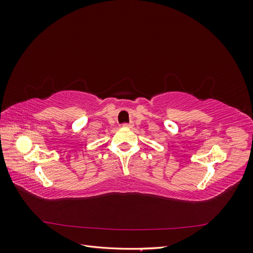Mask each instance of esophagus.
Segmentation results:
<instances>
[{
  "label": "esophagus",
  "mask_w": 253,
  "mask_h": 253,
  "mask_svg": "<svg viewBox=\"0 0 253 253\" xmlns=\"http://www.w3.org/2000/svg\"><path fill=\"white\" fill-rule=\"evenodd\" d=\"M124 127H128V128H132L133 126H134V125L133 124H126V125H124L122 126Z\"/></svg>",
  "instance_id": "obj_1"
}]
</instances>
